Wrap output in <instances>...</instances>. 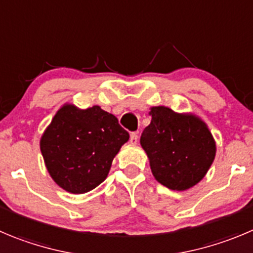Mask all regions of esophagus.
Masks as SVG:
<instances>
[{
    "label": "esophagus",
    "mask_w": 253,
    "mask_h": 253,
    "mask_svg": "<svg viewBox=\"0 0 253 253\" xmlns=\"http://www.w3.org/2000/svg\"><path fill=\"white\" fill-rule=\"evenodd\" d=\"M138 133H131L130 134V143L131 144H136V141H138Z\"/></svg>",
    "instance_id": "esophagus-1"
}]
</instances>
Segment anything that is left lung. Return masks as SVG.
<instances>
[{
  "mask_svg": "<svg viewBox=\"0 0 253 253\" xmlns=\"http://www.w3.org/2000/svg\"><path fill=\"white\" fill-rule=\"evenodd\" d=\"M151 123L140 144L150 160L151 172L161 185L184 191L200 181L210 169L216 144L208 125L192 114L153 107Z\"/></svg>",
  "mask_w": 253,
  "mask_h": 253,
  "instance_id": "8db88e82",
  "label": "left lung"
}]
</instances>
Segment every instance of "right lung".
<instances>
[{"mask_svg":"<svg viewBox=\"0 0 253 253\" xmlns=\"http://www.w3.org/2000/svg\"><path fill=\"white\" fill-rule=\"evenodd\" d=\"M129 133L110 113L94 105L64 104L41 138L45 167L57 185L84 194L102 184Z\"/></svg>","mask_w":253,"mask_h":253,"instance_id":"add662e5","label":"right lung"}]
</instances>
